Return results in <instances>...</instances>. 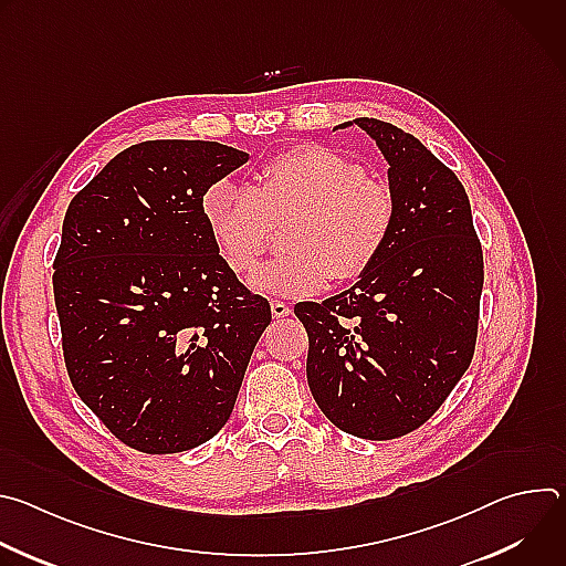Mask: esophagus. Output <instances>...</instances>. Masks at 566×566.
<instances>
[{
    "mask_svg": "<svg viewBox=\"0 0 566 566\" xmlns=\"http://www.w3.org/2000/svg\"><path fill=\"white\" fill-rule=\"evenodd\" d=\"M271 313H273V317H286V315H291V306L282 300H271Z\"/></svg>",
    "mask_w": 566,
    "mask_h": 566,
    "instance_id": "esophagus-1",
    "label": "esophagus"
}]
</instances>
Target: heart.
I'll return each mask as SVG.
<instances>
[{
	"label": "heart",
	"instance_id": "b5f03b06",
	"mask_svg": "<svg viewBox=\"0 0 566 566\" xmlns=\"http://www.w3.org/2000/svg\"><path fill=\"white\" fill-rule=\"evenodd\" d=\"M203 217L223 264L247 275L284 230V255L262 264L251 284L262 293L304 297L363 277L382 255L396 223V199L367 177L356 158L325 145L275 154L255 184L217 181L203 195Z\"/></svg>",
	"mask_w": 566,
	"mask_h": 566
}]
</instances>
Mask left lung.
Here are the masks:
<instances>
[{"mask_svg": "<svg viewBox=\"0 0 566 566\" xmlns=\"http://www.w3.org/2000/svg\"><path fill=\"white\" fill-rule=\"evenodd\" d=\"M354 123L387 158L396 223L352 289L322 304L300 302L295 315L322 415L347 434L387 441L421 428L470 367L483 253L457 175L400 127Z\"/></svg>", "mask_w": 566, "mask_h": 566, "instance_id": "left-lung-1", "label": "left lung"}]
</instances>
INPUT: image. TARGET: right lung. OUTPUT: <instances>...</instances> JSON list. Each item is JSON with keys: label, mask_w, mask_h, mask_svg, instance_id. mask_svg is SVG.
Masks as SVG:
<instances>
[{"label": "right lung", "mask_w": 566, "mask_h": 566, "mask_svg": "<svg viewBox=\"0 0 566 566\" xmlns=\"http://www.w3.org/2000/svg\"><path fill=\"white\" fill-rule=\"evenodd\" d=\"M249 154L145 140L116 154L64 214L53 295L73 389L125 446L172 454L228 421L271 304L219 258L206 190Z\"/></svg>", "instance_id": "add662e5"}]
</instances>
